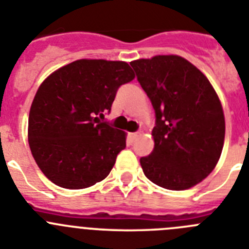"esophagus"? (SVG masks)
<instances>
[{"label": "esophagus", "instance_id": "1", "mask_svg": "<svg viewBox=\"0 0 249 249\" xmlns=\"http://www.w3.org/2000/svg\"><path fill=\"white\" fill-rule=\"evenodd\" d=\"M140 136H142V132H141V131L140 132H135V133H129V137H131L133 141L137 140Z\"/></svg>", "mask_w": 249, "mask_h": 249}]
</instances>
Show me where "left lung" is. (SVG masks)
Returning a JSON list of instances; mask_svg holds the SVG:
<instances>
[{
  "label": "left lung",
  "instance_id": "1",
  "mask_svg": "<svg viewBox=\"0 0 249 249\" xmlns=\"http://www.w3.org/2000/svg\"><path fill=\"white\" fill-rule=\"evenodd\" d=\"M137 80L156 111L155 148L140 160L149 181L166 190L198 184L218 163L226 122L210 80L177 54L132 61Z\"/></svg>",
  "mask_w": 249,
  "mask_h": 249
}]
</instances>
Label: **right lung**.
Listing matches in <instances>:
<instances>
[{
	"instance_id": "1",
	"label": "right lung",
	"mask_w": 249,
	"mask_h": 249,
	"mask_svg": "<svg viewBox=\"0 0 249 249\" xmlns=\"http://www.w3.org/2000/svg\"><path fill=\"white\" fill-rule=\"evenodd\" d=\"M133 78L124 61L83 58L41 83L31 105L28 144L51 182L82 190L109 175L127 133L100 120L111 111L118 87Z\"/></svg>"
}]
</instances>
